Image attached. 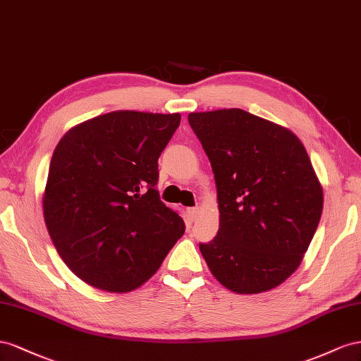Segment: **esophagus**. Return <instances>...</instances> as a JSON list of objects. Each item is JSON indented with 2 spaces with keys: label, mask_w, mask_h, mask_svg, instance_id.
I'll list each match as a JSON object with an SVG mask.
<instances>
[{
  "label": "esophagus",
  "mask_w": 361,
  "mask_h": 361,
  "mask_svg": "<svg viewBox=\"0 0 361 361\" xmlns=\"http://www.w3.org/2000/svg\"><path fill=\"white\" fill-rule=\"evenodd\" d=\"M198 213H200V210H198L197 207H193V209H188V216H189V219H190L192 222H193L195 219H197Z\"/></svg>",
  "instance_id": "obj_1"
}]
</instances>
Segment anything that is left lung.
<instances>
[{
    "label": "left lung",
    "mask_w": 361,
    "mask_h": 361,
    "mask_svg": "<svg viewBox=\"0 0 361 361\" xmlns=\"http://www.w3.org/2000/svg\"><path fill=\"white\" fill-rule=\"evenodd\" d=\"M188 119L210 160L221 214L201 254L226 289L271 290L298 269L321 221L310 157L290 130L240 109Z\"/></svg>",
    "instance_id": "left-lung-1"
}]
</instances>
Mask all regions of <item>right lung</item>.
I'll list each match as a JSON object with an SVG mask.
<instances>
[{"mask_svg": "<svg viewBox=\"0 0 361 361\" xmlns=\"http://www.w3.org/2000/svg\"><path fill=\"white\" fill-rule=\"evenodd\" d=\"M180 113L111 111L71 128L49 163L48 233L80 280L130 292L156 274L186 230L161 202L159 157Z\"/></svg>", "mask_w": 361, "mask_h": 361, "instance_id": "1", "label": "right lung"}]
</instances>
